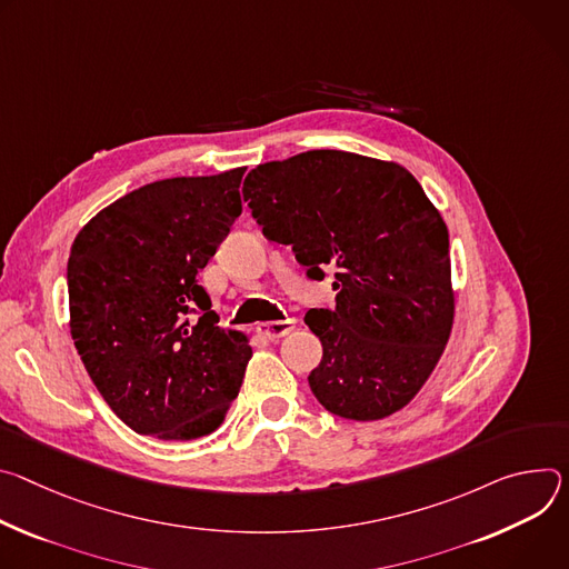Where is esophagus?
Segmentation results:
<instances>
[{"instance_id": "1", "label": "esophagus", "mask_w": 569, "mask_h": 569, "mask_svg": "<svg viewBox=\"0 0 569 569\" xmlns=\"http://www.w3.org/2000/svg\"><path fill=\"white\" fill-rule=\"evenodd\" d=\"M296 328V319H287V321H269V323H260L258 326V335L264 339H282L289 332H293Z\"/></svg>"}]
</instances>
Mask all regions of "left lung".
Returning a JSON list of instances; mask_svg holds the SVG:
<instances>
[{
    "mask_svg": "<svg viewBox=\"0 0 569 569\" xmlns=\"http://www.w3.org/2000/svg\"><path fill=\"white\" fill-rule=\"evenodd\" d=\"M243 201L311 280L335 271V309L305 313L323 343L311 393L348 420L407 407L455 323L450 234L420 182L398 162L319 149L258 164Z\"/></svg>",
    "mask_w": 569,
    "mask_h": 569,
    "instance_id": "obj_1",
    "label": "left lung"
}]
</instances>
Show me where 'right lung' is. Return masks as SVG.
Instances as JSON below:
<instances>
[{
	"label": "right lung",
	"instance_id": "obj_1",
	"mask_svg": "<svg viewBox=\"0 0 569 569\" xmlns=\"http://www.w3.org/2000/svg\"><path fill=\"white\" fill-rule=\"evenodd\" d=\"M243 171L149 182L72 243L74 346L108 407L142 436H208L239 393L252 350L243 332L217 326L199 271L241 214Z\"/></svg>",
	"mask_w": 569,
	"mask_h": 569
}]
</instances>
